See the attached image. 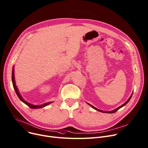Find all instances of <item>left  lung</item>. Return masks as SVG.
<instances>
[{
    "label": "left lung",
    "mask_w": 148,
    "mask_h": 148,
    "mask_svg": "<svg viewBox=\"0 0 148 148\" xmlns=\"http://www.w3.org/2000/svg\"><path fill=\"white\" fill-rule=\"evenodd\" d=\"M132 95H133V93H132V95L130 96V97L129 98V99H128L124 104H123L121 106H119V108H117L116 109H115V110H113V111H102V110H99V109H97V108H95V107H94L93 106H92V105H90V104H89V103H87V104L88 105H89L90 106H92L93 109H95V110H97V111H99V112H103V113H110V114H112V113H114V112H115L116 111H117L118 110H119V109H120L121 108H122L123 106H124V105H125L128 102H129V101H130V99L132 98Z\"/></svg>",
    "instance_id": "obj_1"
}]
</instances>
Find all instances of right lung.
<instances>
[{
  "mask_svg": "<svg viewBox=\"0 0 148 148\" xmlns=\"http://www.w3.org/2000/svg\"><path fill=\"white\" fill-rule=\"evenodd\" d=\"M14 66H13V69H12V84H13V86H14V88L15 89V91L17 95V96H18V97L19 98V99H20L23 102H24V103H25L27 105H28L29 108H32V109H36V108H43V107H45L47 105H48L49 104L51 103L52 102H47V103H45L43 105H33V104H31L27 102H26L25 101H24L22 97L21 96L20 94H19V92H18V88L16 87V86L15 84V77H14Z\"/></svg>",
  "mask_w": 148,
  "mask_h": 148,
  "instance_id": "obj_1",
  "label": "right lung"
}]
</instances>
